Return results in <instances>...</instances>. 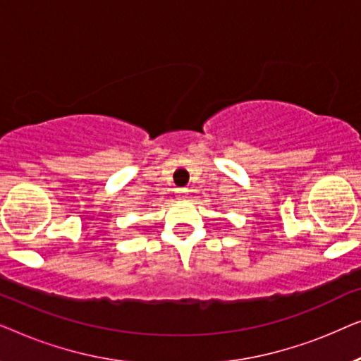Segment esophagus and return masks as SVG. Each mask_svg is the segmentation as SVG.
I'll return each mask as SVG.
<instances>
[{"label":"esophagus","mask_w":361,"mask_h":361,"mask_svg":"<svg viewBox=\"0 0 361 361\" xmlns=\"http://www.w3.org/2000/svg\"><path fill=\"white\" fill-rule=\"evenodd\" d=\"M185 192H187V189H179V194H180V199H185Z\"/></svg>","instance_id":"esophagus-1"}]
</instances>
